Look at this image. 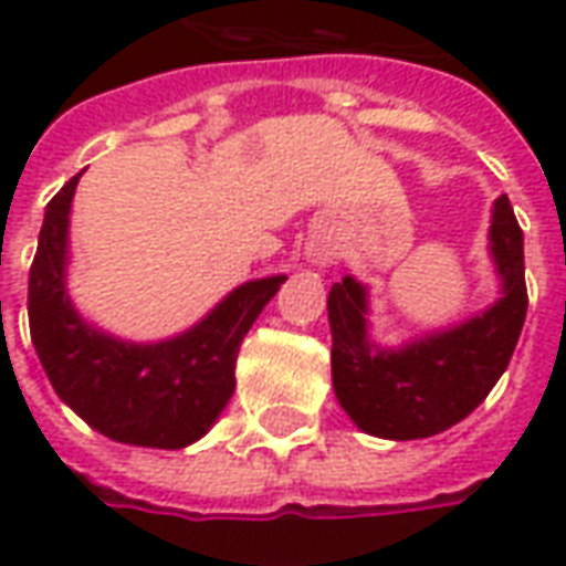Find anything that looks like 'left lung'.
I'll list each match as a JSON object with an SVG mask.
<instances>
[{"label": "left lung", "mask_w": 566, "mask_h": 566, "mask_svg": "<svg viewBox=\"0 0 566 566\" xmlns=\"http://www.w3.org/2000/svg\"><path fill=\"white\" fill-rule=\"evenodd\" d=\"M491 258L503 279L494 306L388 352L367 339V291L352 275L327 296L333 333V388L360 430L385 439H424L449 430L473 412L510 367L527 315L524 233L510 199L491 214Z\"/></svg>", "instance_id": "left-lung-1"}]
</instances>
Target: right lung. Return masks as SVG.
<instances>
[{"label":"right lung","mask_w":566,"mask_h":566,"mask_svg":"<svg viewBox=\"0 0 566 566\" xmlns=\"http://www.w3.org/2000/svg\"><path fill=\"white\" fill-rule=\"evenodd\" d=\"M81 175L48 202L30 270V336L56 397L115 442L185 449L221 416L235 388L239 345L284 275L235 287L175 339L120 343L78 318L66 294L69 209Z\"/></svg>","instance_id":"right-lung-1"}]
</instances>
